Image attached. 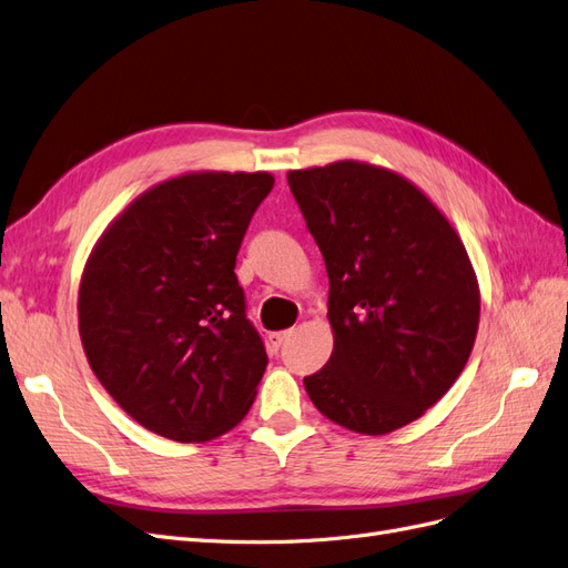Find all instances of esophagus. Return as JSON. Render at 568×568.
<instances>
[{
    "mask_svg": "<svg viewBox=\"0 0 568 568\" xmlns=\"http://www.w3.org/2000/svg\"><path fill=\"white\" fill-rule=\"evenodd\" d=\"M290 333H293V331H281V333H273V335H271V345H273V347H281V345L285 343V339L290 337Z\"/></svg>",
    "mask_w": 568,
    "mask_h": 568,
    "instance_id": "esophagus-1",
    "label": "esophagus"
}]
</instances>
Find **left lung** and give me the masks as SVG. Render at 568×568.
I'll list each match as a JSON object with an SVG mask.
<instances>
[{"label":"left lung","instance_id":"left-lung-1","mask_svg":"<svg viewBox=\"0 0 568 568\" xmlns=\"http://www.w3.org/2000/svg\"><path fill=\"white\" fill-rule=\"evenodd\" d=\"M287 185L331 283L335 345L306 395L354 433L412 424L476 343L480 293L462 237L407 178L364 161L290 171Z\"/></svg>","mask_w":568,"mask_h":568}]
</instances>
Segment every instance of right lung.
I'll return each mask as SVG.
<instances>
[{
	"mask_svg": "<svg viewBox=\"0 0 568 568\" xmlns=\"http://www.w3.org/2000/svg\"><path fill=\"white\" fill-rule=\"evenodd\" d=\"M273 175L202 171L142 192L97 242L78 331L97 381L140 426L204 443L237 426L268 356L235 258Z\"/></svg>",
	"mask_w": 568,
	"mask_h": 568,
	"instance_id": "add662e5",
	"label": "right lung"
}]
</instances>
